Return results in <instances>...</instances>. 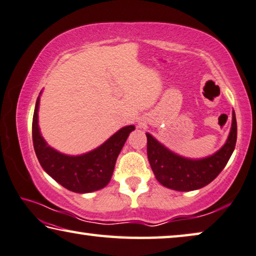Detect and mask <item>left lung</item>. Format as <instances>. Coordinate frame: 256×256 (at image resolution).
<instances>
[{
    "label": "left lung",
    "instance_id": "left-lung-1",
    "mask_svg": "<svg viewBox=\"0 0 256 256\" xmlns=\"http://www.w3.org/2000/svg\"><path fill=\"white\" fill-rule=\"evenodd\" d=\"M237 141V120L232 125L226 144L214 155L202 160H188L170 152L147 133V155L156 179L164 186L179 192L202 188L221 173L232 155Z\"/></svg>",
    "mask_w": 256,
    "mask_h": 256
}]
</instances>
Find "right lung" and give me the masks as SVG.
I'll return each mask as SVG.
<instances>
[{"label":"right lung","instance_id":"obj_1","mask_svg":"<svg viewBox=\"0 0 256 256\" xmlns=\"http://www.w3.org/2000/svg\"><path fill=\"white\" fill-rule=\"evenodd\" d=\"M40 96L33 116V144L40 164L48 176L70 192L85 194L106 186L112 179L116 160L134 126L120 128L92 152L80 156H67L52 149L43 140L38 123Z\"/></svg>","mask_w":256,"mask_h":256}]
</instances>
